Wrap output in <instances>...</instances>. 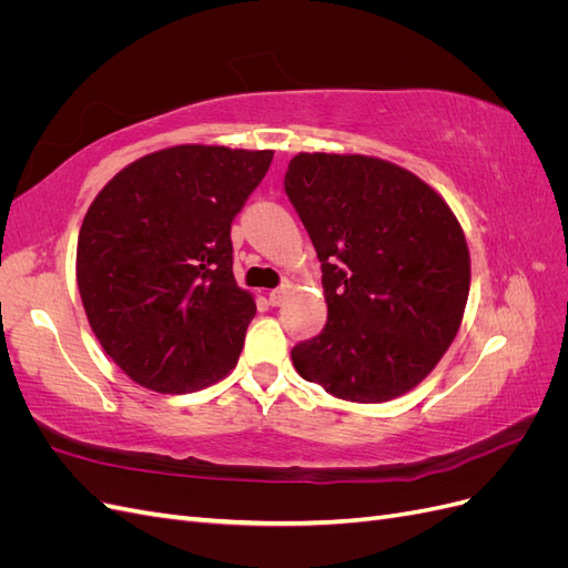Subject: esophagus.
<instances>
[{"instance_id":"esophagus-1","label":"esophagus","mask_w":568,"mask_h":568,"mask_svg":"<svg viewBox=\"0 0 568 568\" xmlns=\"http://www.w3.org/2000/svg\"><path fill=\"white\" fill-rule=\"evenodd\" d=\"M288 284H282L280 288H274V291H270V303L272 305H282L284 301H286V296H288Z\"/></svg>"}]
</instances>
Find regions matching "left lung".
<instances>
[{
	"mask_svg": "<svg viewBox=\"0 0 568 568\" xmlns=\"http://www.w3.org/2000/svg\"><path fill=\"white\" fill-rule=\"evenodd\" d=\"M284 189L322 263L326 326L291 351L334 398L386 403L455 341L471 261L450 205L409 170L363 153H298Z\"/></svg>",
	"mask_w": 568,
	"mask_h": 568,
	"instance_id": "left-lung-1",
	"label": "left lung"
}]
</instances>
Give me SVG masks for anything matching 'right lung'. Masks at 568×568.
Here are the masks:
<instances>
[{"label": "right lung", "instance_id": "1", "mask_svg": "<svg viewBox=\"0 0 568 568\" xmlns=\"http://www.w3.org/2000/svg\"><path fill=\"white\" fill-rule=\"evenodd\" d=\"M272 156L168 146L94 196L78 236V288L101 348L132 382L194 393L236 367L255 301L234 280L230 230Z\"/></svg>", "mask_w": 568, "mask_h": 568}]
</instances>
